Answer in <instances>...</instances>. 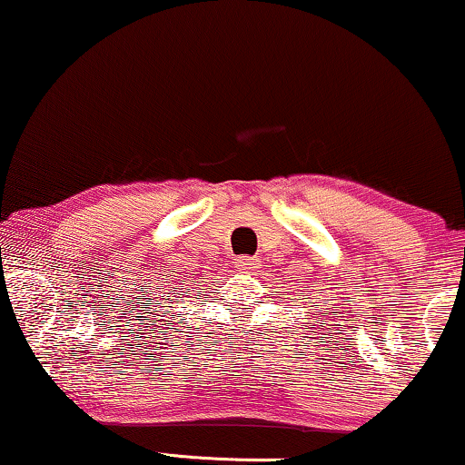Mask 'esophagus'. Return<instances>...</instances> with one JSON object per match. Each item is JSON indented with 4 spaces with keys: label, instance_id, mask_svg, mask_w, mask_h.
<instances>
[{
    "label": "esophagus",
    "instance_id": "esophagus-1",
    "mask_svg": "<svg viewBox=\"0 0 465 465\" xmlns=\"http://www.w3.org/2000/svg\"><path fill=\"white\" fill-rule=\"evenodd\" d=\"M237 266L243 272H250V271H256L260 269V258L258 256H241L237 260Z\"/></svg>",
    "mask_w": 465,
    "mask_h": 465
}]
</instances>
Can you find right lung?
<instances>
[{"label": "right lung", "instance_id": "1", "mask_svg": "<svg viewBox=\"0 0 465 465\" xmlns=\"http://www.w3.org/2000/svg\"><path fill=\"white\" fill-rule=\"evenodd\" d=\"M175 292V290H173ZM145 294H148V292H145ZM164 301H169V298H164ZM177 302V301H175ZM156 304H161V302H156ZM167 313H169V311H167Z\"/></svg>", "mask_w": 465, "mask_h": 465}]
</instances>
